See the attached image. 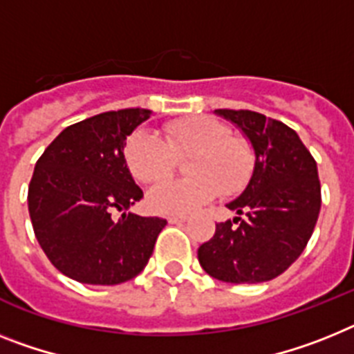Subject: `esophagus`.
<instances>
[{"instance_id":"esophagus-1","label":"esophagus","mask_w":354,"mask_h":354,"mask_svg":"<svg viewBox=\"0 0 354 354\" xmlns=\"http://www.w3.org/2000/svg\"><path fill=\"white\" fill-rule=\"evenodd\" d=\"M167 221L171 223V225H176V223H185V221H189V218H187V216H169Z\"/></svg>"}]
</instances>
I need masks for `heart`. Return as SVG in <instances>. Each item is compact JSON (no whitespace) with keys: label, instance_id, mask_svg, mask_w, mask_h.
<instances>
[{"label":"heart","instance_id":"obj_1","mask_svg":"<svg viewBox=\"0 0 354 354\" xmlns=\"http://www.w3.org/2000/svg\"><path fill=\"white\" fill-rule=\"evenodd\" d=\"M187 160L189 178H167L147 192V203L158 214L183 216L209 203L214 196L237 194L245 189L254 169L248 142L232 136L227 124L210 117H189L165 126V136L135 131L126 144V163L144 183L156 182L174 165L176 156Z\"/></svg>","mask_w":354,"mask_h":354}]
</instances>
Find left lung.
<instances>
[{
	"mask_svg": "<svg viewBox=\"0 0 354 354\" xmlns=\"http://www.w3.org/2000/svg\"><path fill=\"white\" fill-rule=\"evenodd\" d=\"M232 122L254 151L245 191L227 203L245 219L216 225L198 248L201 268L230 284L272 281L302 254L320 212L317 163L292 127L248 109H214Z\"/></svg>",
	"mask_w": 354,
	"mask_h": 354,
	"instance_id": "1",
	"label": "left lung"
}]
</instances>
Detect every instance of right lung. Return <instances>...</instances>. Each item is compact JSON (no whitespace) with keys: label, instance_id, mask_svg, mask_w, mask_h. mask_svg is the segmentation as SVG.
Wrapping results in <instances>:
<instances>
[{"label":"right lung","instance_id":"add662e5","mask_svg":"<svg viewBox=\"0 0 354 354\" xmlns=\"http://www.w3.org/2000/svg\"><path fill=\"white\" fill-rule=\"evenodd\" d=\"M151 109L106 111L66 127L44 149L28 187V212L41 248L66 277L113 286L135 279L167 221L142 218L144 198L127 167V136ZM122 216L117 220L114 212Z\"/></svg>","mask_w":354,"mask_h":354}]
</instances>
